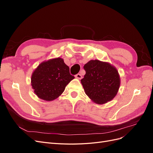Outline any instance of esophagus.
I'll return each instance as SVG.
<instances>
[{
  "mask_svg": "<svg viewBox=\"0 0 153 153\" xmlns=\"http://www.w3.org/2000/svg\"><path fill=\"white\" fill-rule=\"evenodd\" d=\"M75 77L76 78H78V79H81V78H82V76L80 75V73H78V74H76V75H75Z\"/></svg>",
  "mask_w": 153,
  "mask_h": 153,
  "instance_id": "esophagus-1",
  "label": "esophagus"
}]
</instances>
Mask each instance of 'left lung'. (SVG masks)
Wrapping results in <instances>:
<instances>
[{
  "instance_id": "obj_1",
  "label": "left lung",
  "mask_w": 153,
  "mask_h": 153,
  "mask_svg": "<svg viewBox=\"0 0 153 153\" xmlns=\"http://www.w3.org/2000/svg\"><path fill=\"white\" fill-rule=\"evenodd\" d=\"M84 69L85 75L81 83L91 100L98 104H104L116 96L120 86L116 68L107 62L91 60Z\"/></svg>"
}]
</instances>
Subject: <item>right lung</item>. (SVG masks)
I'll return each instance as SVG.
<instances>
[{
	"label": "right lung",
	"mask_w": 153,
	"mask_h": 153,
	"mask_svg": "<svg viewBox=\"0 0 153 153\" xmlns=\"http://www.w3.org/2000/svg\"><path fill=\"white\" fill-rule=\"evenodd\" d=\"M73 78L69 68L59 57L40 64L32 73L31 85L39 98L52 101L62 93Z\"/></svg>",
	"instance_id": "right-lung-1"
}]
</instances>
